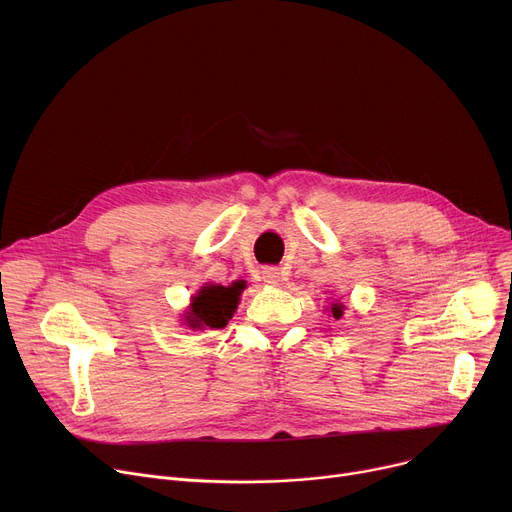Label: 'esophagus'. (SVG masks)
I'll list each match as a JSON object with an SVG mask.
<instances>
[{
  "label": "esophagus",
  "instance_id": "1",
  "mask_svg": "<svg viewBox=\"0 0 512 512\" xmlns=\"http://www.w3.org/2000/svg\"><path fill=\"white\" fill-rule=\"evenodd\" d=\"M261 276H263V282H267V284H278L282 280L280 267H265Z\"/></svg>",
  "mask_w": 512,
  "mask_h": 512
}]
</instances>
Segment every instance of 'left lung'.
Segmentation results:
<instances>
[{
    "instance_id": "left-lung-1",
    "label": "left lung",
    "mask_w": 512,
    "mask_h": 512,
    "mask_svg": "<svg viewBox=\"0 0 512 512\" xmlns=\"http://www.w3.org/2000/svg\"><path fill=\"white\" fill-rule=\"evenodd\" d=\"M342 309H344V307H342V305H338V303H336V305H332V315H334L336 319H340V317H342Z\"/></svg>"
}]
</instances>
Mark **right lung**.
Listing matches in <instances>:
<instances>
[{
    "instance_id": "1",
    "label": "right lung",
    "mask_w": 512,
    "mask_h": 512,
    "mask_svg": "<svg viewBox=\"0 0 512 512\" xmlns=\"http://www.w3.org/2000/svg\"><path fill=\"white\" fill-rule=\"evenodd\" d=\"M245 290V282H234L232 286L207 284L193 297L191 311H186V324L193 330L201 328H226L228 319L236 311L240 292Z\"/></svg>"
}]
</instances>
